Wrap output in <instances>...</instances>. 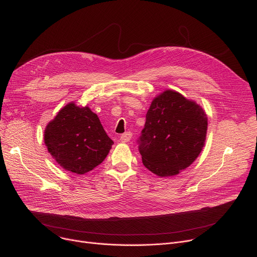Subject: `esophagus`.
<instances>
[{
  "label": "esophagus",
  "mask_w": 257,
  "mask_h": 257,
  "mask_svg": "<svg viewBox=\"0 0 257 257\" xmlns=\"http://www.w3.org/2000/svg\"><path fill=\"white\" fill-rule=\"evenodd\" d=\"M132 138V133L131 132H126L120 136V142L121 143H128Z\"/></svg>",
  "instance_id": "esophagus-1"
}]
</instances>
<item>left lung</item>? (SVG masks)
Masks as SVG:
<instances>
[{
  "label": "left lung",
  "instance_id": "1",
  "mask_svg": "<svg viewBox=\"0 0 257 257\" xmlns=\"http://www.w3.org/2000/svg\"><path fill=\"white\" fill-rule=\"evenodd\" d=\"M207 115L178 91L156 96L146 114L139 140L144 166L159 177H172L190 167L205 145Z\"/></svg>",
  "mask_w": 257,
  "mask_h": 257
}]
</instances>
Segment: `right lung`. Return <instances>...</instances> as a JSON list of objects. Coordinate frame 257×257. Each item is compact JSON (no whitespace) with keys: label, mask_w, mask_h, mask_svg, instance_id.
Returning a JSON list of instances; mask_svg holds the SVG:
<instances>
[{"label":"right lung","mask_w":257,"mask_h":257,"mask_svg":"<svg viewBox=\"0 0 257 257\" xmlns=\"http://www.w3.org/2000/svg\"><path fill=\"white\" fill-rule=\"evenodd\" d=\"M48 152L64 170L82 175L99 166L113 142L88 106L66 104L45 129Z\"/></svg>","instance_id":"1"}]
</instances>
